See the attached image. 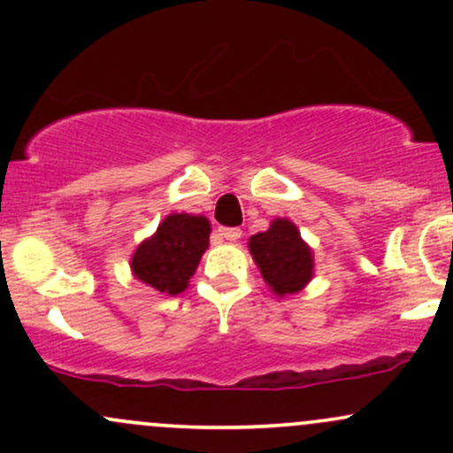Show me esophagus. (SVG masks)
Masks as SVG:
<instances>
[{
	"mask_svg": "<svg viewBox=\"0 0 453 453\" xmlns=\"http://www.w3.org/2000/svg\"><path fill=\"white\" fill-rule=\"evenodd\" d=\"M219 236L226 238V241H238L242 236V232L238 227H219Z\"/></svg>",
	"mask_w": 453,
	"mask_h": 453,
	"instance_id": "obj_1",
	"label": "esophagus"
}]
</instances>
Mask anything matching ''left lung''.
Here are the masks:
<instances>
[{"label": "left lung", "mask_w": 453, "mask_h": 453, "mask_svg": "<svg viewBox=\"0 0 453 453\" xmlns=\"http://www.w3.org/2000/svg\"><path fill=\"white\" fill-rule=\"evenodd\" d=\"M247 244L264 283L279 298L298 294L313 279V249L303 241L294 221L277 217L266 232L253 234Z\"/></svg>", "instance_id": "8db88e82"}]
</instances>
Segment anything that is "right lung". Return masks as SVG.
Returning <instances> with one entry per match:
<instances>
[{"label": "right lung", "mask_w": 453, "mask_h": 453, "mask_svg": "<svg viewBox=\"0 0 453 453\" xmlns=\"http://www.w3.org/2000/svg\"><path fill=\"white\" fill-rule=\"evenodd\" d=\"M209 236L211 221L206 217L173 212L159 223L153 236L136 247L129 259L132 274L159 294L185 292L209 249Z\"/></svg>", "instance_id": "1"}]
</instances>
